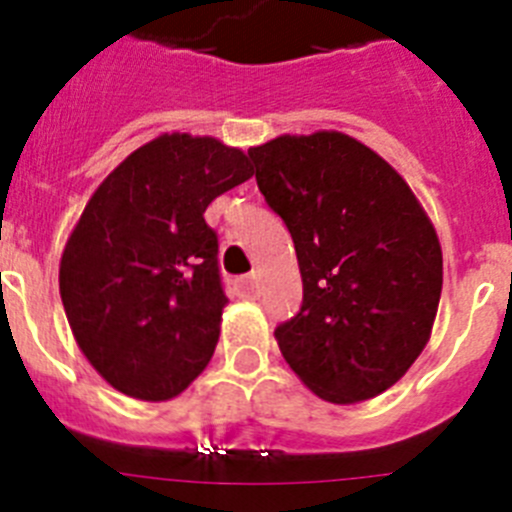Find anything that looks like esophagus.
I'll list each match as a JSON object with an SVG mask.
<instances>
[{
    "label": "esophagus",
    "mask_w": 512,
    "mask_h": 512,
    "mask_svg": "<svg viewBox=\"0 0 512 512\" xmlns=\"http://www.w3.org/2000/svg\"><path fill=\"white\" fill-rule=\"evenodd\" d=\"M235 287H238V292H241L243 297H256L259 295V277H256V274H248V277L238 279Z\"/></svg>",
    "instance_id": "34e87169"
}]
</instances>
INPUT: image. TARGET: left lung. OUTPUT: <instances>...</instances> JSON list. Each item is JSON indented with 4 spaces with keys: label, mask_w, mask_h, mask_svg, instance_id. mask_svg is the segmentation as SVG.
<instances>
[{
    "label": "left lung",
    "mask_w": 512,
    "mask_h": 512,
    "mask_svg": "<svg viewBox=\"0 0 512 512\" xmlns=\"http://www.w3.org/2000/svg\"><path fill=\"white\" fill-rule=\"evenodd\" d=\"M256 184L295 241L302 307L279 351L318 397L369 400L431 338L441 243L408 182L351 135H279L248 148Z\"/></svg>",
    "instance_id": "8db88e82"
}]
</instances>
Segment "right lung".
<instances>
[{"label":"right lung","instance_id":"add662e5","mask_svg":"<svg viewBox=\"0 0 512 512\" xmlns=\"http://www.w3.org/2000/svg\"><path fill=\"white\" fill-rule=\"evenodd\" d=\"M251 176L238 148L166 133L130 153L81 212L58 269L63 310L122 395L171 400L210 364L228 297L205 210Z\"/></svg>","mask_w":512,"mask_h":512}]
</instances>
